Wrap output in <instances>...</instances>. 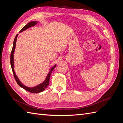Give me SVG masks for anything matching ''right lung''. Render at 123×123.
<instances>
[{"mask_svg":"<svg viewBox=\"0 0 123 123\" xmlns=\"http://www.w3.org/2000/svg\"><path fill=\"white\" fill-rule=\"evenodd\" d=\"M37 22H36V21L31 22L28 23V24H27L25 26H24L22 28V29L19 32H23V31H25V30L27 29V28H28L34 26H35L36 24H37ZM17 36H18V34L16 35V37L14 39V43H13V46H12V52H11V54H10V64H11V67H12V69L13 74H14L15 79L16 80V81L17 82V84L19 85L20 87H22L23 89H24L25 90L28 91V92H30L31 93H34L41 92H42V91H43L45 90L46 88L49 86V78H50L51 74L52 71H53V70L55 68V67H56V65H55V66L53 68H52L51 69L50 71H49L48 74L47 75L46 79L44 80V81L43 83H42L39 85L36 86V87H32V88L27 87H26V86H25L24 85H23L22 82L20 81V80H19V79H18V77H17V75H16L15 71H14V53L15 49V47H16V40H17Z\"/></svg>","mask_w":123,"mask_h":123,"instance_id":"1","label":"right lung"}]
</instances>
